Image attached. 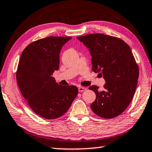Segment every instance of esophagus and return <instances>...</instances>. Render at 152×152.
<instances>
[{
  "mask_svg": "<svg viewBox=\"0 0 152 152\" xmlns=\"http://www.w3.org/2000/svg\"><path fill=\"white\" fill-rule=\"evenodd\" d=\"M87 90V88L85 87H78V91L79 92H83Z\"/></svg>",
  "mask_w": 152,
  "mask_h": 152,
  "instance_id": "1",
  "label": "esophagus"
}]
</instances>
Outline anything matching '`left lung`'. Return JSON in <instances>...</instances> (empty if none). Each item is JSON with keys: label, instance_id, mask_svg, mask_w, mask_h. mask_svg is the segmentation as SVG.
Returning a JSON list of instances; mask_svg holds the SVG:
<instances>
[{"label": "left lung", "instance_id": "1", "mask_svg": "<svg viewBox=\"0 0 152 152\" xmlns=\"http://www.w3.org/2000/svg\"><path fill=\"white\" fill-rule=\"evenodd\" d=\"M89 48L92 56V70L100 72L105 79L103 90L92 85L96 94L91 108L105 119L121 115L134 97L139 78V67L130 46L118 37L94 33L77 37Z\"/></svg>", "mask_w": 152, "mask_h": 152}]
</instances>
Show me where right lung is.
Returning <instances> with one entry per match:
<instances>
[{
  "label": "right lung",
  "instance_id": "obj_1",
  "mask_svg": "<svg viewBox=\"0 0 152 152\" xmlns=\"http://www.w3.org/2000/svg\"><path fill=\"white\" fill-rule=\"evenodd\" d=\"M72 37L52 36L35 41L20 56L16 72L18 85L28 106L40 117L58 118L66 113L78 89L59 85L53 74L59 67V54Z\"/></svg>",
  "mask_w": 152,
  "mask_h": 152
}]
</instances>
